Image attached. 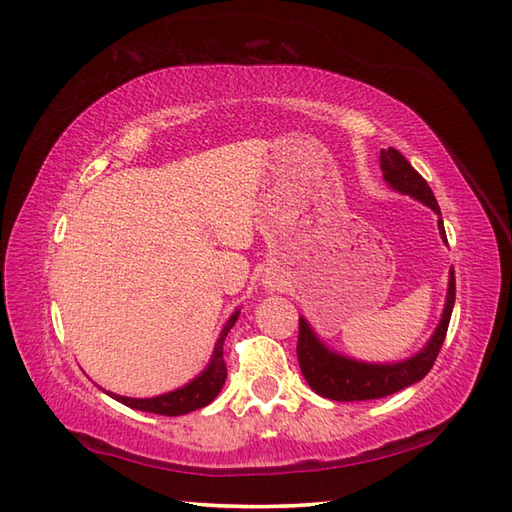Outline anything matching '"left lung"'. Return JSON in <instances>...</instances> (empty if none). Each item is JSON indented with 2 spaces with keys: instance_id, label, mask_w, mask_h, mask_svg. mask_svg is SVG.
I'll return each instance as SVG.
<instances>
[{
  "instance_id": "left-lung-1",
  "label": "left lung",
  "mask_w": 512,
  "mask_h": 512,
  "mask_svg": "<svg viewBox=\"0 0 512 512\" xmlns=\"http://www.w3.org/2000/svg\"><path fill=\"white\" fill-rule=\"evenodd\" d=\"M380 169H383V178L391 189L400 193H407L411 198L427 204L429 209L440 215V206L436 202L431 187L420 173L413 169L407 158L396 151L394 147L380 151ZM438 228L444 242H447V233H444L442 217H438ZM455 303V273L451 268L449 273V292H447V306H444L440 325L433 332L431 341L424 350H420L416 356L407 358L400 363H387V365H372L361 363L354 358H347L328 350L312 332L306 319H299V341H297V358L303 378L308 380V385L317 391L319 396L330 400H374L383 398L396 391L405 389L413 383H418L429 374V369L436 363L440 354V347L444 343V336L449 330L451 312Z\"/></svg>"
}]
</instances>
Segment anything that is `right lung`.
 <instances>
[{"label": "right lung", "instance_id": "right-lung-1", "mask_svg": "<svg viewBox=\"0 0 512 512\" xmlns=\"http://www.w3.org/2000/svg\"><path fill=\"white\" fill-rule=\"evenodd\" d=\"M237 317H239V312H235L233 317L226 321L220 339H217V343H215L209 367H206L198 378L191 380L189 385H184L176 391H169V394L156 396V398H127V396L110 394V391H107V394L116 398L118 402H123V405H127V407L138 409V411L160 413V416H182V413L206 407L209 402L215 400L217 394H220V389L226 380V363H224L222 345H224L226 334L231 332V328L235 325Z\"/></svg>", "mask_w": 512, "mask_h": 512}]
</instances>
